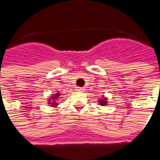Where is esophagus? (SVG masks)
I'll return each instance as SVG.
<instances>
[{
  "label": "esophagus",
  "instance_id": "esophagus-1",
  "mask_svg": "<svg viewBox=\"0 0 160 160\" xmlns=\"http://www.w3.org/2000/svg\"><path fill=\"white\" fill-rule=\"evenodd\" d=\"M84 90H85V89H84L83 87H78V88H77V91H79V92H84Z\"/></svg>",
  "mask_w": 160,
  "mask_h": 160
}]
</instances>
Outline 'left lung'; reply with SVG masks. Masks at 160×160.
Listing matches in <instances>:
<instances>
[{
	"mask_svg": "<svg viewBox=\"0 0 160 160\" xmlns=\"http://www.w3.org/2000/svg\"><path fill=\"white\" fill-rule=\"evenodd\" d=\"M99 101V104L100 105H105V104H107V98H101L100 100H98Z\"/></svg>",
	"mask_w": 160,
	"mask_h": 160,
	"instance_id": "8db88e82",
	"label": "left lung"
}]
</instances>
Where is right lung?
<instances>
[{
  "instance_id": "obj_1",
  "label": "right lung",
  "mask_w": 160,
  "mask_h": 160,
  "mask_svg": "<svg viewBox=\"0 0 160 160\" xmlns=\"http://www.w3.org/2000/svg\"><path fill=\"white\" fill-rule=\"evenodd\" d=\"M60 93H56V94H52V96H51V98H49V100H48V104H50L52 107H56L57 106V104H58V102H57V98H59Z\"/></svg>"
}]
</instances>
